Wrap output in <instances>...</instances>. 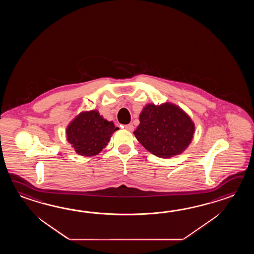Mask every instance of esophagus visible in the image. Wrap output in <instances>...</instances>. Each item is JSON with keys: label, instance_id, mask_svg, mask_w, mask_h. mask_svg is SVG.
<instances>
[{"label": "esophagus", "instance_id": "esophagus-1", "mask_svg": "<svg viewBox=\"0 0 254 254\" xmlns=\"http://www.w3.org/2000/svg\"><path fill=\"white\" fill-rule=\"evenodd\" d=\"M125 129H127V130H129V131H132L133 129H134V127H133V125H125V127H124Z\"/></svg>", "mask_w": 254, "mask_h": 254}]
</instances>
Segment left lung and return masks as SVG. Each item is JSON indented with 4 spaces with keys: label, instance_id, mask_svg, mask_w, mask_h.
I'll use <instances>...</instances> for the list:
<instances>
[{
    "label": "left lung",
    "instance_id": "1",
    "mask_svg": "<svg viewBox=\"0 0 254 254\" xmlns=\"http://www.w3.org/2000/svg\"><path fill=\"white\" fill-rule=\"evenodd\" d=\"M135 137L147 151L160 158L184 152L191 142L195 127L189 115L173 103L147 104L140 114Z\"/></svg>",
    "mask_w": 254,
    "mask_h": 254
}]
</instances>
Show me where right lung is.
I'll list each match as a JSON object with an SVG mask.
<instances>
[{
  "instance_id": "obj_1",
  "label": "right lung",
  "mask_w": 254,
  "mask_h": 254,
  "mask_svg": "<svg viewBox=\"0 0 254 254\" xmlns=\"http://www.w3.org/2000/svg\"><path fill=\"white\" fill-rule=\"evenodd\" d=\"M113 122L103 119L98 111L82 112L67 126V140L77 154L95 156L105 148L115 130Z\"/></svg>"
}]
</instances>
